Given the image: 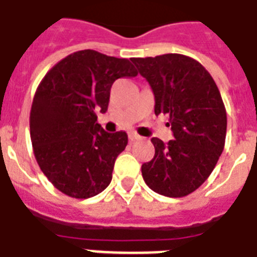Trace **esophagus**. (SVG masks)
I'll return each instance as SVG.
<instances>
[{
  "label": "esophagus",
  "mask_w": 257,
  "mask_h": 257,
  "mask_svg": "<svg viewBox=\"0 0 257 257\" xmlns=\"http://www.w3.org/2000/svg\"><path fill=\"white\" fill-rule=\"evenodd\" d=\"M141 139H143V137L137 135V133H131V135H129V141H131V143L139 141V140H141Z\"/></svg>",
  "instance_id": "esophagus-1"
}]
</instances>
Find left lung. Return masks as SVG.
<instances>
[{
  "label": "left lung",
  "mask_w": 257,
  "mask_h": 257,
  "mask_svg": "<svg viewBox=\"0 0 257 257\" xmlns=\"http://www.w3.org/2000/svg\"><path fill=\"white\" fill-rule=\"evenodd\" d=\"M154 93V113L168 114L174 140L152 139L156 153L141 166L156 193L186 197L210 177L226 141L227 113L212 76L198 60L181 54L133 58Z\"/></svg>",
  "instance_id": "obj_1"
}]
</instances>
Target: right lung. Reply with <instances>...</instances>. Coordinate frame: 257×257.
Listing matches in <instances>:
<instances>
[{"instance_id":"1","label":"right lung","mask_w":257,"mask_h":257,"mask_svg":"<svg viewBox=\"0 0 257 257\" xmlns=\"http://www.w3.org/2000/svg\"><path fill=\"white\" fill-rule=\"evenodd\" d=\"M137 74L128 59L81 50L58 62L39 83L30 110L33 150L43 174L68 197H95L112 181L128 135L105 132L96 112H107L116 79Z\"/></svg>"}]
</instances>
